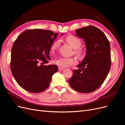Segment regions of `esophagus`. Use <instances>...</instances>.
I'll list each match as a JSON object with an SVG mask.
<instances>
[{
	"mask_svg": "<svg viewBox=\"0 0 125 125\" xmlns=\"http://www.w3.org/2000/svg\"><path fill=\"white\" fill-rule=\"evenodd\" d=\"M63 70V68L58 67V70L59 71H61V70Z\"/></svg>",
	"mask_w": 125,
	"mask_h": 125,
	"instance_id": "1",
	"label": "esophagus"
}]
</instances>
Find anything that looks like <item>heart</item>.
I'll return each mask as SVG.
<instances>
[{
	"mask_svg": "<svg viewBox=\"0 0 125 125\" xmlns=\"http://www.w3.org/2000/svg\"><path fill=\"white\" fill-rule=\"evenodd\" d=\"M66 40L72 47L75 49L74 53L79 57H82V56L83 55V51L81 48H79L81 45L80 40L73 35H69L66 37ZM60 44V41L59 40L55 41L51 46V52H54L57 50ZM77 59L74 57H60L58 59H56L54 61V63L56 65L63 68L74 65L77 63Z\"/></svg>",
	"mask_w": 125,
	"mask_h": 125,
	"instance_id": "b5f03b06",
	"label": "heart"
}]
</instances>
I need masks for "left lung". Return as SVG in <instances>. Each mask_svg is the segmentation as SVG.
I'll return each instance as SVG.
<instances>
[{"mask_svg":"<svg viewBox=\"0 0 125 125\" xmlns=\"http://www.w3.org/2000/svg\"><path fill=\"white\" fill-rule=\"evenodd\" d=\"M75 32L77 36L84 39L86 54L68 81L76 91L89 93L103 84L110 70V43L104 33L95 26L89 25Z\"/></svg>","mask_w":125,"mask_h":125,"instance_id":"obj_1","label":"left lung"}]
</instances>
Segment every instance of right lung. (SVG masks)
Instances as JSON below:
<instances>
[{
	"instance_id": "add662e5",
	"label": "right lung",
	"mask_w": 125,
	"mask_h": 125,
	"mask_svg": "<svg viewBox=\"0 0 125 125\" xmlns=\"http://www.w3.org/2000/svg\"><path fill=\"white\" fill-rule=\"evenodd\" d=\"M58 34L50 30H27L14 41L10 69L15 80L25 90L31 93L44 91L50 85L52 75L57 72V65L39 63H46L51 59V46Z\"/></svg>"
}]
</instances>
